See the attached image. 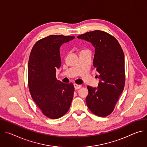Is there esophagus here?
<instances>
[{
	"label": "esophagus",
	"instance_id": "obj_1",
	"mask_svg": "<svg viewBox=\"0 0 147 147\" xmlns=\"http://www.w3.org/2000/svg\"><path fill=\"white\" fill-rule=\"evenodd\" d=\"M74 86L75 90H78L81 87V85L77 84H74Z\"/></svg>",
	"mask_w": 147,
	"mask_h": 147
}]
</instances>
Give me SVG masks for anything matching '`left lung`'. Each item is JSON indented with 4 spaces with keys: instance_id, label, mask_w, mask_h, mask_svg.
<instances>
[{
    "instance_id": "left-lung-1",
    "label": "left lung",
    "mask_w": 147,
    "mask_h": 147,
    "mask_svg": "<svg viewBox=\"0 0 147 147\" xmlns=\"http://www.w3.org/2000/svg\"><path fill=\"white\" fill-rule=\"evenodd\" d=\"M77 38L90 42L95 48L93 65L99 73L98 87L87 86V107L98 116H107L113 111L124 87L123 51L113 36L102 31L87 32Z\"/></svg>"
}]
</instances>
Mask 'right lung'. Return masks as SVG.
Returning <instances> with one entry per match:
<instances>
[{
	"label": "right lung",
	"mask_w": 147,
	"mask_h": 147,
	"mask_svg": "<svg viewBox=\"0 0 147 147\" xmlns=\"http://www.w3.org/2000/svg\"><path fill=\"white\" fill-rule=\"evenodd\" d=\"M75 37L52 35L34 45L28 65V83L34 101L48 117L56 119L69 111L74 92L72 83L56 79V69L61 66L60 48Z\"/></svg>",
	"instance_id": "add662e5"
}]
</instances>
